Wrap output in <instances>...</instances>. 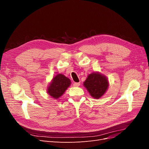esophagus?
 Returning a JSON list of instances; mask_svg holds the SVG:
<instances>
[{"mask_svg":"<svg viewBox=\"0 0 149 149\" xmlns=\"http://www.w3.org/2000/svg\"><path fill=\"white\" fill-rule=\"evenodd\" d=\"M79 85H80L79 83H73V86H74V87H78Z\"/></svg>","mask_w":149,"mask_h":149,"instance_id":"obj_1","label":"esophagus"}]
</instances>
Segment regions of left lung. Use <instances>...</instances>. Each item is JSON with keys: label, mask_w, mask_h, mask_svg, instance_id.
Instances as JSON below:
<instances>
[{"label": "left lung", "mask_w": 149, "mask_h": 149, "mask_svg": "<svg viewBox=\"0 0 149 149\" xmlns=\"http://www.w3.org/2000/svg\"><path fill=\"white\" fill-rule=\"evenodd\" d=\"M90 95L94 99L101 98L106 93L109 87V81L105 75L100 72L89 74L83 83Z\"/></svg>", "instance_id": "obj_1"}]
</instances>
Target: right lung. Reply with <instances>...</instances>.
Here are the masks:
<instances>
[{
	"label": "right lung",
	"instance_id": "obj_1",
	"mask_svg": "<svg viewBox=\"0 0 149 149\" xmlns=\"http://www.w3.org/2000/svg\"><path fill=\"white\" fill-rule=\"evenodd\" d=\"M71 85V80L63 74H57L53 78L47 87V93L52 97L58 100Z\"/></svg>",
	"mask_w": 149,
	"mask_h": 149
}]
</instances>
